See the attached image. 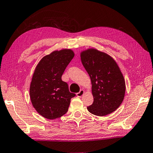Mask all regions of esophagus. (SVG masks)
Instances as JSON below:
<instances>
[{
	"label": "esophagus",
	"instance_id": "1",
	"mask_svg": "<svg viewBox=\"0 0 153 153\" xmlns=\"http://www.w3.org/2000/svg\"><path fill=\"white\" fill-rule=\"evenodd\" d=\"M84 93H85V91L83 90H81L79 92L76 93V96H78V97H81V96H82L84 94Z\"/></svg>",
	"mask_w": 153,
	"mask_h": 153
}]
</instances>
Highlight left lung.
Wrapping results in <instances>:
<instances>
[{"label":"left lung","instance_id":"8db88e82","mask_svg":"<svg viewBox=\"0 0 153 153\" xmlns=\"http://www.w3.org/2000/svg\"><path fill=\"white\" fill-rule=\"evenodd\" d=\"M81 60L90 77L94 97L92 105L87 109L98 116L111 114L123 102L126 90L125 81L116 62L95 48L82 51Z\"/></svg>","mask_w":153,"mask_h":153}]
</instances>
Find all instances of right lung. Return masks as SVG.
<instances>
[{"label":"right lung","mask_w":153,"mask_h":153,"mask_svg":"<svg viewBox=\"0 0 153 153\" xmlns=\"http://www.w3.org/2000/svg\"><path fill=\"white\" fill-rule=\"evenodd\" d=\"M74 56L71 49L55 51L39 61L30 85V98L39 114L47 119L62 117L75 94L70 92L62 76Z\"/></svg>","instance_id":"right-lung-1"}]
</instances>
